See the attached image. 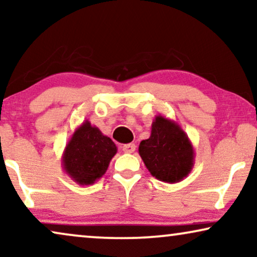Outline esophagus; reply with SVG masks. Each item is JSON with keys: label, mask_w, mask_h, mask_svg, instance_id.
Here are the masks:
<instances>
[{"label": "esophagus", "mask_w": 257, "mask_h": 257, "mask_svg": "<svg viewBox=\"0 0 257 257\" xmlns=\"http://www.w3.org/2000/svg\"><path fill=\"white\" fill-rule=\"evenodd\" d=\"M122 151L125 153H133L136 151V145L135 144H126V145L122 146Z\"/></svg>", "instance_id": "1"}]
</instances>
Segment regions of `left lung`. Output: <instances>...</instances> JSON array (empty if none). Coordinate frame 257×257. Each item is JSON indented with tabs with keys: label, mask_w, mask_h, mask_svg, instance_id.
I'll list each match as a JSON object with an SVG mask.
<instances>
[{
	"label": "left lung",
	"mask_w": 257,
	"mask_h": 257,
	"mask_svg": "<svg viewBox=\"0 0 257 257\" xmlns=\"http://www.w3.org/2000/svg\"><path fill=\"white\" fill-rule=\"evenodd\" d=\"M139 156L152 177L175 184L191 173L195 152L181 126L159 114L152 122L150 138L140 143Z\"/></svg>",
	"instance_id": "8db88e82"
}]
</instances>
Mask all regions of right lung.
<instances>
[{
	"mask_svg": "<svg viewBox=\"0 0 257 257\" xmlns=\"http://www.w3.org/2000/svg\"><path fill=\"white\" fill-rule=\"evenodd\" d=\"M117 146L89 120L82 122L66 144L63 170L78 185H92L105 174Z\"/></svg>",
	"mask_w": 257,
	"mask_h": 257,
	"instance_id": "right-lung-1",
	"label": "right lung"
}]
</instances>
